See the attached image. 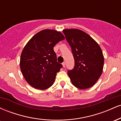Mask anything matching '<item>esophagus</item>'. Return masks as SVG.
Returning a JSON list of instances; mask_svg holds the SVG:
<instances>
[{
    "label": "esophagus",
    "mask_w": 121,
    "mask_h": 121,
    "mask_svg": "<svg viewBox=\"0 0 121 121\" xmlns=\"http://www.w3.org/2000/svg\"><path fill=\"white\" fill-rule=\"evenodd\" d=\"M62 66H63V67H64V68H65V62H62Z\"/></svg>",
    "instance_id": "1"
}]
</instances>
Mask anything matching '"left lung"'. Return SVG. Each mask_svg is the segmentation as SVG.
<instances>
[{"label":"left lung","instance_id":"1","mask_svg":"<svg viewBox=\"0 0 121 121\" xmlns=\"http://www.w3.org/2000/svg\"><path fill=\"white\" fill-rule=\"evenodd\" d=\"M62 31L74 59V68L68 71L72 84L80 89L93 86L103 71L104 57L101 47L82 30L65 29Z\"/></svg>","mask_w":121,"mask_h":121}]
</instances>
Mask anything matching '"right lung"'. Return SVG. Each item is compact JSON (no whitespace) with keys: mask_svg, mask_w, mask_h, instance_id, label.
Masks as SVG:
<instances>
[{"mask_svg":"<svg viewBox=\"0 0 121 121\" xmlns=\"http://www.w3.org/2000/svg\"><path fill=\"white\" fill-rule=\"evenodd\" d=\"M65 39L53 30L39 32L27 43L20 56V67L26 81L37 89L45 90L53 84L62 65L57 61L53 47Z\"/></svg>","mask_w":121,"mask_h":121,"instance_id":"obj_1","label":"right lung"}]
</instances>
